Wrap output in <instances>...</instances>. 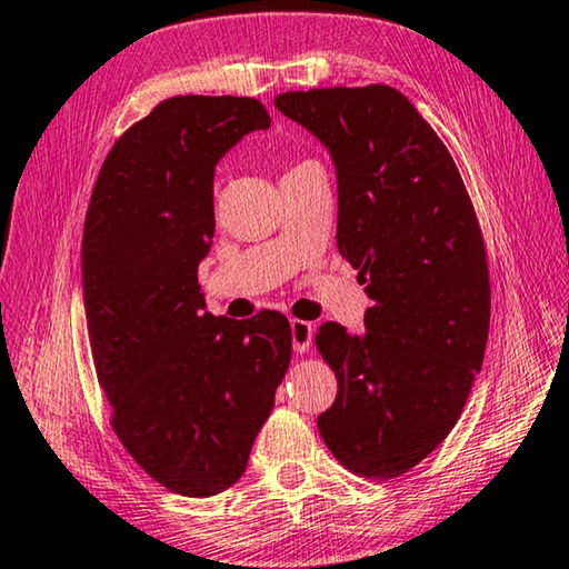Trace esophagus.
<instances>
[{
    "instance_id": "obj_1",
    "label": "esophagus",
    "mask_w": 569,
    "mask_h": 569,
    "mask_svg": "<svg viewBox=\"0 0 569 569\" xmlns=\"http://www.w3.org/2000/svg\"><path fill=\"white\" fill-rule=\"evenodd\" d=\"M291 336H293V351L306 353L313 339V326L301 319H291Z\"/></svg>"
}]
</instances>
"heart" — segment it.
I'll return each instance as SVG.
<instances>
[{"mask_svg":"<svg viewBox=\"0 0 569 569\" xmlns=\"http://www.w3.org/2000/svg\"><path fill=\"white\" fill-rule=\"evenodd\" d=\"M301 166H303V162H301Z\"/></svg>","mask_w":569,"mask_h":569,"instance_id":"heart-1","label":"heart"}]
</instances>
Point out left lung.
Listing matches in <instances>:
<instances>
[{
    "label": "left lung",
    "mask_w": 569,
    "mask_h": 569,
    "mask_svg": "<svg viewBox=\"0 0 569 569\" xmlns=\"http://www.w3.org/2000/svg\"><path fill=\"white\" fill-rule=\"evenodd\" d=\"M276 108L329 148L339 176V253L371 306L349 336L323 323L316 349L339 393L319 417L353 475L393 479L455 429L489 333V266L459 168L389 84L283 92Z\"/></svg>",
    "instance_id": "left-lung-1"
}]
</instances>
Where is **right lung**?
<instances>
[{
  "instance_id": "add662e5",
  "label": "right lung",
  "mask_w": 569,
  "mask_h": 569,
  "mask_svg": "<svg viewBox=\"0 0 569 569\" xmlns=\"http://www.w3.org/2000/svg\"><path fill=\"white\" fill-rule=\"evenodd\" d=\"M268 128L253 98L162 100L114 140L84 218V313L110 427L182 497H213L243 477L291 363L286 316L216 319L198 286L216 230V162Z\"/></svg>"
}]
</instances>
